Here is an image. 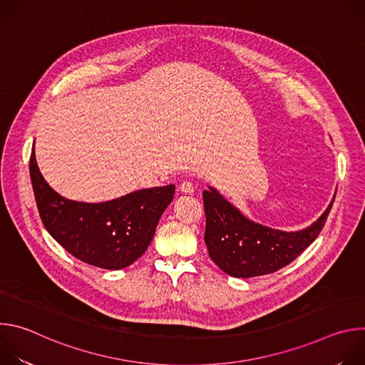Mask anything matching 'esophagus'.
Here are the masks:
<instances>
[{
  "instance_id": "1",
  "label": "esophagus",
  "mask_w": 365,
  "mask_h": 365,
  "mask_svg": "<svg viewBox=\"0 0 365 365\" xmlns=\"http://www.w3.org/2000/svg\"><path fill=\"white\" fill-rule=\"evenodd\" d=\"M179 190L183 192V193H187V195H192L195 192V187H193V183L189 182V180H185L179 185Z\"/></svg>"
}]
</instances>
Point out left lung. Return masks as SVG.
<instances>
[{
  "mask_svg": "<svg viewBox=\"0 0 365 365\" xmlns=\"http://www.w3.org/2000/svg\"><path fill=\"white\" fill-rule=\"evenodd\" d=\"M310 227L286 232L273 230L245 218L218 190H203L206 217L205 242L212 262L232 277L270 274L292 263L322 231L329 211Z\"/></svg>",
  "mask_w": 365,
  "mask_h": 365,
  "instance_id": "8db88e82",
  "label": "left lung"
}]
</instances>
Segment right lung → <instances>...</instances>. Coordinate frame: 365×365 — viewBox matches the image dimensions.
Segmentation results:
<instances>
[{
  "label": "right lung",
  "instance_id": "obj_1",
  "mask_svg": "<svg viewBox=\"0 0 365 365\" xmlns=\"http://www.w3.org/2000/svg\"><path fill=\"white\" fill-rule=\"evenodd\" d=\"M30 179L44 228L81 262L120 270L140 258L173 199L175 185L131 192L101 203L69 200L43 179L34 150Z\"/></svg>",
  "mask_w": 365,
  "mask_h": 365
}]
</instances>
